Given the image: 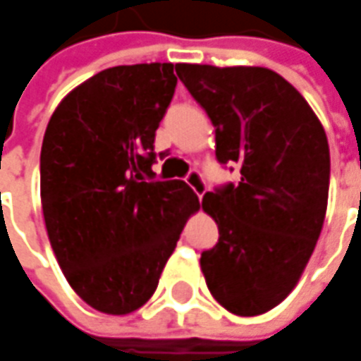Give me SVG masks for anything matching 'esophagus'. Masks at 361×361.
<instances>
[{"label": "esophagus", "instance_id": "esophagus-1", "mask_svg": "<svg viewBox=\"0 0 361 361\" xmlns=\"http://www.w3.org/2000/svg\"><path fill=\"white\" fill-rule=\"evenodd\" d=\"M185 183L192 188L193 192H195V195L197 197H204V193L205 190H207V185H205V180H204V176L200 173V171H190L188 176H185Z\"/></svg>", "mask_w": 361, "mask_h": 361}]
</instances>
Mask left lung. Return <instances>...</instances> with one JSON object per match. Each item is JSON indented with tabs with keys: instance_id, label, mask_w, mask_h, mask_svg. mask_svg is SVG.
<instances>
[{
	"instance_id": "obj_1",
	"label": "left lung",
	"mask_w": 361,
	"mask_h": 361,
	"mask_svg": "<svg viewBox=\"0 0 361 361\" xmlns=\"http://www.w3.org/2000/svg\"><path fill=\"white\" fill-rule=\"evenodd\" d=\"M176 73L216 128L219 164L240 169L202 200L219 230L200 259L205 283L231 314H266L298 283L324 226L326 131L271 69L178 63Z\"/></svg>"
}]
</instances>
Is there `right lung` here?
<instances>
[{"mask_svg": "<svg viewBox=\"0 0 361 361\" xmlns=\"http://www.w3.org/2000/svg\"><path fill=\"white\" fill-rule=\"evenodd\" d=\"M176 85L173 63L104 69L63 97L45 130L49 243L69 286L104 314H130L154 295L197 204L185 181L152 171Z\"/></svg>", "mask_w": 361, "mask_h": 361, "instance_id": "obj_1", "label": "right lung"}]
</instances>
